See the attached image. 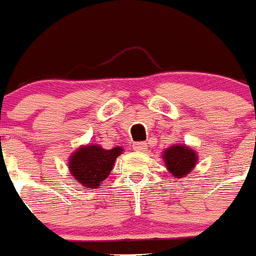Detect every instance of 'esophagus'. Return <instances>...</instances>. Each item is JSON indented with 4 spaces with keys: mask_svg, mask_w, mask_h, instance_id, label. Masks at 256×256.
<instances>
[{
    "mask_svg": "<svg viewBox=\"0 0 256 256\" xmlns=\"http://www.w3.org/2000/svg\"><path fill=\"white\" fill-rule=\"evenodd\" d=\"M133 149H134V150L146 149V144L145 142H136L134 145H133Z\"/></svg>",
    "mask_w": 256,
    "mask_h": 256,
    "instance_id": "34e87169",
    "label": "esophagus"
}]
</instances>
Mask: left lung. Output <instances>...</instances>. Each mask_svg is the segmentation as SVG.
Instances as JSON below:
<instances>
[{
  "mask_svg": "<svg viewBox=\"0 0 256 256\" xmlns=\"http://www.w3.org/2000/svg\"><path fill=\"white\" fill-rule=\"evenodd\" d=\"M164 162L168 171L176 178H184L194 168L196 163V154L192 149L182 145H174L164 152Z\"/></svg>",
  "mask_w": 256,
  "mask_h": 256,
  "instance_id": "left-lung-1",
  "label": "left lung"
}]
</instances>
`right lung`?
<instances>
[{
	"mask_svg": "<svg viewBox=\"0 0 256 256\" xmlns=\"http://www.w3.org/2000/svg\"><path fill=\"white\" fill-rule=\"evenodd\" d=\"M122 152V148L104 150L98 145L84 146L72 154L70 171L84 188L94 189L110 174L115 159Z\"/></svg>",
	"mask_w": 256,
	"mask_h": 256,
	"instance_id": "1",
	"label": "right lung"
}]
</instances>
